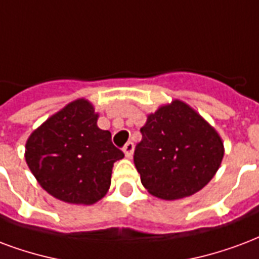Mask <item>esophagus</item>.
<instances>
[{"label":"esophagus","mask_w":259,"mask_h":259,"mask_svg":"<svg viewBox=\"0 0 259 259\" xmlns=\"http://www.w3.org/2000/svg\"><path fill=\"white\" fill-rule=\"evenodd\" d=\"M133 151H135V144H133L132 141L126 143V145L123 147L124 156H126V158H132V155H133Z\"/></svg>","instance_id":"esophagus-1"}]
</instances>
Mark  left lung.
Here are the masks:
<instances>
[{
  "instance_id": "1",
  "label": "left lung",
  "mask_w": 259,
  "mask_h": 259,
  "mask_svg": "<svg viewBox=\"0 0 259 259\" xmlns=\"http://www.w3.org/2000/svg\"><path fill=\"white\" fill-rule=\"evenodd\" d=\"M135 164L149 193L174 200L193 193L217 173L224 144L215 130L180 100L160 107L140 129Z\"/></svg>"
}]
</instances>
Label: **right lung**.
Here are the masks:
<instances>
[{"instance_id": "right-lung-1", "label": "right lung", "mask_w": 259, "mask_h": 259, "mask_svg": "<svg viewBox=\"0 0 259 259\" xmlns=\"http://www.w3.org/2000/svg\"><path fill=\"white\" fill-rule=\"evenodd\" d=\"M123 152L97 127L91 103L72 101L27 140L26 162L42 188L63 202L93 204L104 196Z\"/></svg>"}]
</instances>
